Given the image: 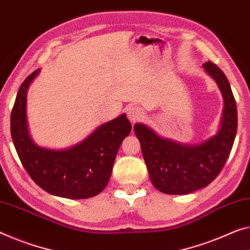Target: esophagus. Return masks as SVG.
Listing matches in <instances>:
<instances>
[{"label":"esophagus","instance_id":"esophagus-1","mask_svg":"<svg viewBox=\"0 0 250 250\" xmlns=\"http://www.w3.org/2000/svg\"><path fill=\"white\" fill-rule=\"evenodd\" d=\"M127 117L132 123L141 121V118H143V109L137 106L129 107L127 110Z\"/></svg>","mask_w":250,"mask_h":250}]
</instances>
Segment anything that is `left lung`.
<instances>
[{"label":"left lung","mask_w":250,"mask_h":250,"mask_svg":"<svg viewBox=\"0 0 250 250\" xmlns=\"http://www.w3.org/2000/svg\"><path fill=\"white\" fill-rule=\"evenodd\" d=\"M203 68L217 83L225 101L216 135L199 145H184L160 137L144 124L134 126L149 179L163 193L188 194L209 186L227 162L235 142L237 106L227 77L211 61L203 63Z\"/></svg>","instance_id":"obj_1"}]
</instances>
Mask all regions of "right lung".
<instances>
[{
    "instance_id": "right-lung-1",
    "label": "right lung",
    "mask_w": 250,
    "mask_h": 250,
    "mask_svg": "<svg viewBox=\"0 0 250 250\" xmlns=\"http://www.w3.org/2000/svg\"><path fill=\"white\" fill-rule=\"evenodd\" d=\"M40 69L19 88L11 113V135L23 167L41 189L67 199L95 197L105 189L115 157L132 125L125 114L107 122L67 149L40 147L30 138L26 124V93Z\"/></svg>"
}]
</instances>
